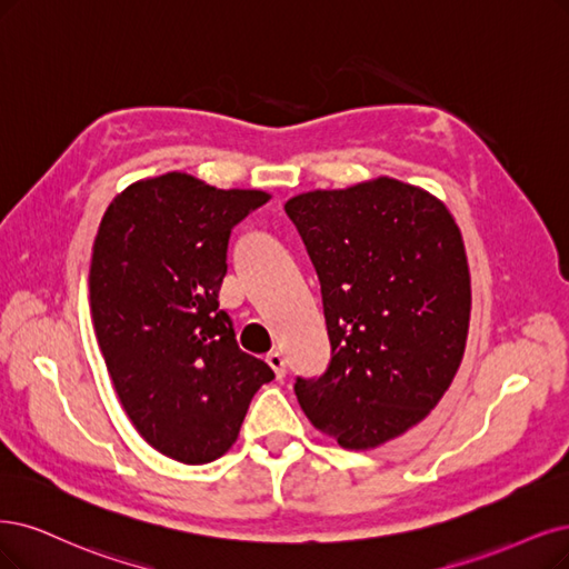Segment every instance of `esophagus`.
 Masks as SVG:
<instances>
[{
    "label": "esophagus",
    "mask_w": 569,
    "mask_h": 569,
    "mask_svg": "<svg viewBox=\"0 0 569 569\" xmlns=\"http://www.w3.org/2000/svg\"><path fill=\"white\" fill-rule=\"evenodd\" d=\"M267 363H269V368L277 372V377H283L286 375V359H283V353L281 351H269L267 353Z\"/></svg>",
    "instance_id": "34e87169"
}]
</instances>
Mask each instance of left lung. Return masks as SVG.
<instances>
[{
    "instance_id": "8db88e82",
    "label": "left lung",
    "mask_w": 569,
    "mask_h": 569,
    "mask_svg": "<svg viewBox=\"0 0 569 569\" xmlns=\"http://www.w3.org/2000/svg\"><path fill=\"white\" fill-rule=\"evenodd\" d=\"M321 283L330 361L298 377L311 425L366 450L429 415L467 347L471 279L450 210L391 178L286 203Z\"/></svg>"
}]
</instances>
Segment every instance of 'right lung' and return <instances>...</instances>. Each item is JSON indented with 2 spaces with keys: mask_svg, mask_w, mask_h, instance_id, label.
Wrapping results in <instances>:
<instances>
[{
  "mask_svg": "<svg viewBox=\"0 0 569 569\" xmlns=\"http://www.w3.org/2000/svg\"><path fill=\"white\" fill-rule=\"evenodd\" d=\"M267 201L166 173L123 189L98 229L89 292L104 366L138 433L182 465L224 455L273 380L218 302L231 229Z\"/></svg>",
  "mask_w": 569,
  "mask_h": 569,
  "instance_id": "right-lung-1",
  "label": "right lung"
}]
</instances>
